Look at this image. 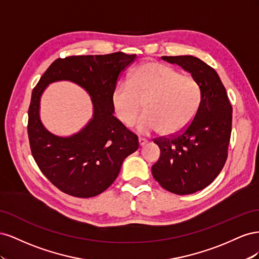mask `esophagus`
<instances>
[{
	"mask_svg": "<svg viewBox=\"0 0 259 259\" xmlns=\"http://www.w3.org/2000/svg\"><path fill=\"white\" fill-rule=\"evenodd\" d=\"M138 143H139V146H140V147H144V146H146V144H147L148 142H147V139L139 137V138H138Z\"/></svg>",
	"mask_w": 259,
	"mask_h": 259,
	"instance_id": "obj_1",
	"label": "esophagus"
}]
</instances>
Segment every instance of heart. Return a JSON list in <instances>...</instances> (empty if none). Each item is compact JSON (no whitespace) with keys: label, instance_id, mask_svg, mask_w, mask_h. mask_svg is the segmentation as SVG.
Listing matches in <instances>:
<instances>
[{"label":"heart","instance_id":"1","mask_svg":"<svg viewBox=\"0 0 259 259\" xmlns=\"http://www.w3.org/2000/svg\"><path fill=\"white\" fill-rule=\"evenodd\" d=\"M202 91L190 74L160 62H145L130 75L127 84L116 86L112 106L125 126H132L145 108V114L136 124L139 134L161 131L173 135L191 123L201 105Z\"/></svg>","mask_w":259,"mask_h":259}]
</instances>
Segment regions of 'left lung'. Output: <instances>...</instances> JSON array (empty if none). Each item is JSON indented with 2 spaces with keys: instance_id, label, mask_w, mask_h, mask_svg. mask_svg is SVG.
Returning a JSON list of instances; mask_svg holds the SVG:
<instances>
[{
  "instance_id": "1",
  "label": "left lung",
  "mask_w": 259,
  "mask_h": 259,
  "mask_svg": "<svg viewBox=\"0 0 259 259\" xmlns=\"http://www.w3.org/2000/svg\"><path fill=\"white\" fill-rule=\"evenodd\" d=\"M197 80L202 99L188 127L173 138H159L161 155L152 166V175L164 189L175 194H191L204 189L221 173L231 135L232 107L225 86L215 70L201 59L163 56Z\"/></svg>"
}]
</instances>
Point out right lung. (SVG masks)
<instances>
[{"mask_svg":"<svg viewBox=\"0 0 259 259\" xmlns=\"http://www.w3.org/2000/svg\"><path fill=\"white\" fill-rule=\"evenodd\" d=\"M136 55L70 56L55 60L36 84L29 107L28 135L33 158L42 173L59 190L76 198L104 192L120 173L122 163L138 149V138L113 115L116 81ZM69 80L88 92L93 104L88 124L70 137L46 129L39 116L40 97L52 82Z\"/></svg>","mask_w":259,"mask_h":259,"instance_id":"obj_1","label":"right lung"}]
</instances>
